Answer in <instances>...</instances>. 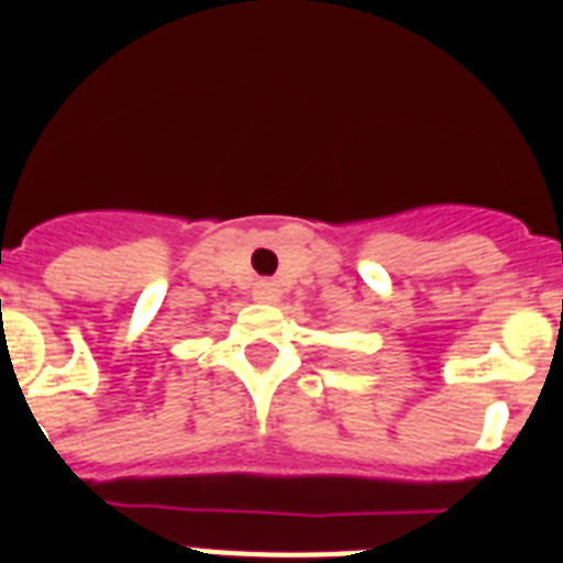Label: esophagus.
Segmentation results:
<instances>
[{
    "label": "esophagus",
    "instance_id": "esophagus-1",
    "mask_svg": "<svg viewBox=\"0 0 563 563\" xmlns=\"http://www.w3.org/2000/svg\"><path fill=\"white\" fill-rule=\"evenodd\" d=\"M253 301H258V305H276L278 301L276 282H267V278L256 282V287H253Z\"/></svg>",
    "mask_w": 563,
    "mask_h": 563
}]
</instances>
